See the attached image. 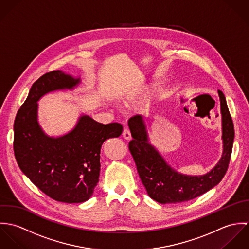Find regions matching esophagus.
Masks as SVG:
<instances>
[{
  "label": "esophagus",
  "mask_w": 249,
  "mask_h": 249,
  "mask_svg": "<svg viewBox=\"0 0 249 249\" xmlns=\"http://www.w3.org/2000/svg\"><path fill=\"white\" fill-rule=\"evenodd\" d=\"M123 137L125 139V140H130L131 139V133L129 131V129L127 128H124V131H123Z\"/></svg>",
  "instance_id": "esophagus-1"
}]
</instances>
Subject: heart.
I'll use <instances>...</instances> for the list:
<instances>
[{"label": "heart", "mask_w": 249, "mask_h": 249, "mask_svg": "<svg viewBox=\"0 0 249 249\" xmlns=\"http://www.w3.org/2000/svg\"><path fill=\"white\" fill-rule=\"evenodd\" d=\"M149 94H150V91H149V90L142 91L139 95H137V96H135V97H133V98H126L125 103H126V105H131V104H133V103H135V102H137V101H140V100L147 98V97L149 96Z\"/></svg>", "instance_id": "b5f03b06"}]
</instances>
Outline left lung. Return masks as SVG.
<instances>
[{
	"instance_id": "left-lung-1",
	"label": "left lung",
	"mask_w": 249,
	"mask_h": 249,
	"mask_svg": "<svg viewBox=\"0 0 249 249\" xmlns=\"http://www.w3.org/2000/svg\"><path fill=\"white\" fill-rule=\"evenodd\" d=\"M218 95L222 116L223 153L213 170L202 177H187L174 171L147 141L141 116L135 115L128 120L133 138L128 143V148L147 195L155 201L166 204L194 199L218 184L226 174L235 132L225 97L220 90H218Z\"/></svg>"
}]
</instances>
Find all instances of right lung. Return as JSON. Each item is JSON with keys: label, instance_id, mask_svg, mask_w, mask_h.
<instances>
[{"label": "right lung", "instance_id": "add662e5", "mask_svg": "<svg viewBox=\"0 0 249 249\" xmlns=\"http://www.w3.org/2000/svg\"><path fill=\"white\" fill-rule=\"evenodd\" d=\"M63 71H52L33 84L14 121L13 149L21 171L51 198L66 203L88 200L100 178L101 147L119 137L123 125L80 117L74 129L59 138L46 136L37 123V101L46 93L78 83Z\"/></svg>", "mask_w": 249, "mask_h": 249}]
</instances>
